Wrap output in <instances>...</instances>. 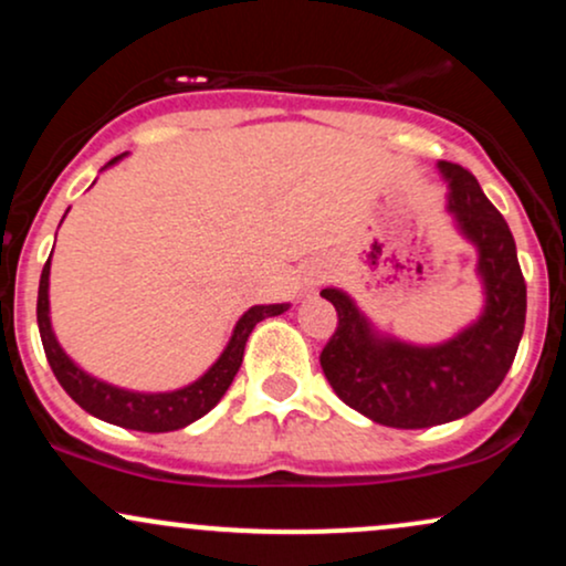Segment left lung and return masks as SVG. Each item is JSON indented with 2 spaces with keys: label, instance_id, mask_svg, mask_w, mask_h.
<instances>
[{
  "label": "left lung",
  "instance_id": "1",
  "mask_svg": "<svg viewBox=\"0 0 566 566\" xmlns=\"http://www.w3.org/2000/svg\"><path fill=\"white\" fill-rule=\"evenodd\" d=\"M452 226L476 250L484 308L469 327L437 346L380 333L348 292L327 287L337 329L319 361L324 378L365 418L391 428H428L465 418L484 405L513 365L527 316V284L509 223L465 167L439 161Z\"/></svg>",
  "mask_w": 566,
  "mask_h": 566
}]
</instances>
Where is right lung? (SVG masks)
Listing matches in <instances>:
<instances>
[{
	"mask_svg": "<svg viewBox=\"0 0 566 566\" xmlns=\"http://www.w3.org/2000/svg\"><path fill=\"white\" fill-rule=\"evenodd\" d=\"M122 157H127V154H122ZM122 157H114L106 167H114ZM106 167H103V170H106ZM287 308L290 303L252 305V308H247L244 314L239 316L237 327H233L229 343H226L223 354L218 356L216 365L207 369L201 378L188 382L184 388H175V391H129V388L112 386V382L84 373V369L71 359L61 343H57V337L53 333V322H50V258L42 269V279H39L36 322L39 335H42L44 354H48V361L50 367H53L57 382H61L63 391H66L84 412H90L97 420H106V423L112 426L129 428V431L167 433L205 418V415L223 399V394L229 391V386L233 382V375L242 367L247 337L255 329V324L269 319V316L284 314Z\"/></svg>",
	"mask_w": 566,
	"mask_h": 566,
	"instance_id": "1",
	"label": "right lung"
}]
</instances>
